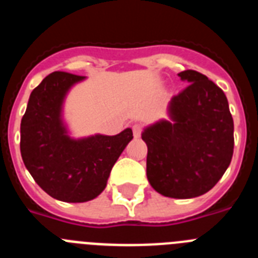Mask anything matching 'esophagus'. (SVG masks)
Segmentation results:
<instances>
[{
  "instance_id": "1",
  "label": "esophagus",
  "mask_w": 258,
  "mask_h": 258,
  "mask_svg": "<svg viewBox=\"0 0 258 258\" xmlns=\"http://www.w3.org/2000/svg\"><path fill=\"white\" fill-rule=\"evenodd\" d=\"M141 133H142V126H141V125H138V124L133 125V136H134V138H140Z\"/></svg>"
}]
</instances>
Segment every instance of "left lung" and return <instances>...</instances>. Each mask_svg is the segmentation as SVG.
Here are the masks:
<instances>
[{
  "label": "left lung",
  "instance_id": "1",
  "mask_svg": "<svg viewBox=\"0 0 258 258\" xmlns=\"http://www.w3.org/2000/svg\"><path fill=\"white\" fill-rule=\"evenodd\" d=\"M190 85L168 103L169 118L146 126L147 179L155 191L174 199L208 192L229 168L234 121L225 93L197 71L178 74Z\"/></svg>",
  "mask_w": 258,
  "mask_h": 258
}]
</instances>
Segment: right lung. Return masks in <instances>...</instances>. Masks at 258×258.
Here are the masks:
<instances>
[{
    "mask_svg": "<svg viewBox=\"0 0 258 258\" xmlns=\"http://www.w3.org/2000/svg\"><path fill=\"white\" fill-rule=\"evenodd\" d=\"M86 77L52 72L29 95L20 124L23 163L36 183L66 203L93 200L106 188L109 173L133 140L126 127L116 136L75 138L64 120L68 93Z\"/></svg>",
    "mask_w": 258,
    "mask_h": 258,
    "instance_id": "obj_1",
    "label": "right lung"
}]
</instances>
